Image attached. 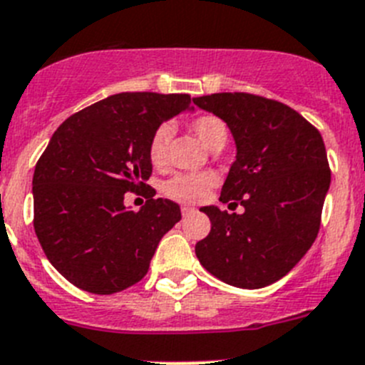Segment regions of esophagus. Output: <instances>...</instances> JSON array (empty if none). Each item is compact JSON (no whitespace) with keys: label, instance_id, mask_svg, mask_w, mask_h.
Masks as SVG:
<instances>
[{"label":"esophagus","instance_id":"1","mask_svg":"<svg viewBox=\"0 0 365 365\" xmlns=\"http://www.w3.org/2000/svg\"><path fill=\"white\" fill-rule=\"evenodd\" d=\"M196 213V209L191 207V205H182V215L183 217H189V215Z\"/></svg>","mask_w":365,"mask_h":365}]
</instances>
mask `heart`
I'll list each match as a JSON object with an SVG mask.
<instances>
[{"label": "heart", "instance_id": "obj_1", "mask_svg": "<svg viewBox=\"0 0 365 365\" xmlns=\"http://www.w3.org/2000/svg\"><path fill=\"white\" fill-rule=\"evenodd\" d=\"M189 130L211 150H220L230 138L227 125L215 113H200L192 117L189 121ZM170 141H173V128L169 125H160L152 132L148 141V161L154 169H165L169 163ZM215 183L217 176L213 173L176 174L165 182L163 192L182 204H198L213 189Z\"/></svg>", "mask_w": 365, "mask_h": 365}]
</instances>
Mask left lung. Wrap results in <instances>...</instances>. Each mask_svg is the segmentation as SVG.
I'll return each instance as SVG.
<instances>
[{
    "label": "left lung",
    "instance_id": "8db88e82",
    "mask_svg": "<svg viewBox=\"0 0 365 365\" xmlns=\"http://www.w3.org/2000/svg\"><path fill=\"white\" fill-rule=\"evenodd\" d=\"M196 106L213 112L235 138L220 202L244 213L202 207L211 231L195 246L209 274L239 288H262L287 275L318 237L331 185L322 134L294 108L253 93H211Z\"/></svg>",
    "mask_w": 365,
    "mask_h": 365
}]
</instances>
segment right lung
Segmentation results:
<instances>
[{"instance_id":"right-lung-1","label":"right lung","mask_w":365,"mask_h":365,"mask_svg":"<svg viewBox=\"0 0 365 365\" xmlns=\"http://www.w3.org/2000/svg\"><path fill=\"white\" fill-rule=\"evenodd\" d=\"M191 104L187 93H117L73 113L51 138L33 176L34 233L69 283L115 294L147 275L161 237L180 222V205L154 198L148 141ZM126 192L143 194L139 212Z\"/></svg>"}]
</instances>
